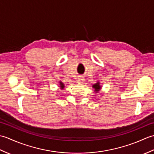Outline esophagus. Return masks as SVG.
Listing matches in <instances>:
<instances>
[{
	"instance_id": "1",
	"label": "esophagus",
	"mask_w": 154,
	"mask_h": 154,
	"mask_svg": "<svg viewBox=\"0 0 154 154\" xmlns=\"http://www.w3.org/2000/svg\"><path fill=\"white\" fill-rule=\"evenodd\" d=\"M85 81V78L83 77H79L77 79V83H83Z\"/></svg>"
}]
</instances>
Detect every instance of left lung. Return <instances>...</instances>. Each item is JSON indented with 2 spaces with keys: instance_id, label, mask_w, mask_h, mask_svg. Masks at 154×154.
Instances as JSON below:
<instances>
[{
  "instance_id": "8db88e82",
  "label": "left lung",
  "mask_w": 154,
  "mask_h": 154,
  "mask_svg": "<svg viewBox=\"0 0 154 154\" xmlns=\"http://www.w3.org/2000/svg\"><path fill=\"white\" fill-rule=\"evenodd\" d=\"M93 87L94 89V91L95 92H98V91H99V90L101 89V87L100 86V83L99 82H97V83H95L94 85H93Z\"/></svg>"
}]
</instances>
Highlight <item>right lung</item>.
I'll list each match as a JSON object with an SVG mask.
<instances>
[{
    "mask_svg": "<svg viewBox=\"0 0 154 154\" xmlns=\"http://www.w3.org/2000/svg\"><path fill=\"white\" fill-rule=\"evenodd\" d=\"M60 87H61V89H63V88H64V84L63 83H62L61 82V81H60Z\"/></svg>",
    "mask_w": 154,
    "mask_h": 154,
    "instance_id": "obj_1",
    "label": "right lung"
}]
</instances>
